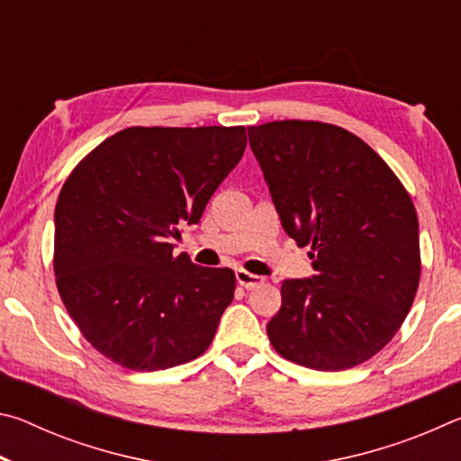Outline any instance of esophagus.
Returning a JSON list of instances; mask_svg holds the SVG:
<instances>
[{
  "label": "esophagus",
  "mask_w": 461,
  "mask_h": 461,
  "mask_svg": "<svg viewBox=\"0 0 461 461\" xmlns=\"http://www.w3.org/2000/svg\"><path fill=\"white\" fill-rule=\"evenodd\" d=\"M236 278H238V285L244 288H254V286H260L264 283L262 276L252 275V272H248V270H238Z\"/></svg>",
  "instance_id": "34e87169"
}]
</instances>
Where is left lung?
<instances>
[{"label":"left lung","instance_id":"left-lung-1","mask_svg":"<svg viewBox=\"0 0 461 461\" xmlns=\"http://www.w3.org/2000/svg\"><path fill=\"white\" fill-rule=\"evenodd\" d=\"M285 231L309 246L313 278H288L267 333L276 352L311 370L360 366L394 338L420 278L419 220L384 160L333 123L249 126Z\"/></svg>","mask_w":461,"mask_h":461}]
</instances>
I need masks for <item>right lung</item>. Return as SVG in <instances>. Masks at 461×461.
I'll list each match as a JSON object with an SVG mask.
<instances>
[{
    "label": "right lung",
    "mask_w": 461,
    "mask_h": 461,
    "mask_svg": "<svg viewBox=\"0 0 461 461\" xmlns=\"http://www.w3.org/2000/svg\"><path fill=\"white\" fill-rule=\"evenodd\" d=\"M244 150V126H134L68 175L54 209L52 267L68 315L99 354L154 372L213 341L236 275L194 267L170 241L201 220Z\"/></svg>",
    "instance_id": "obj_1"
}]
</instances>
